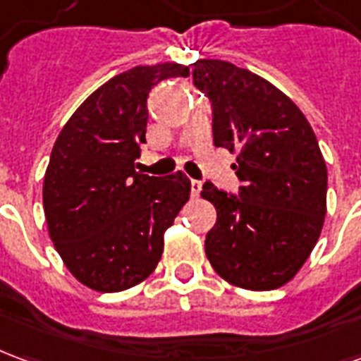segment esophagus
Masks as SVG:
<instances>
[{
    "mask_svg": "<svg viewBox=\"0 0 361 361\" xmlns=\"http://www.w3.org/2000/svg\"><path fill=\"white\" fill-rule=\"evenodd\" d=\"M201 189H203V183H201V181H197V180H193L191 181V197H199V193H201Z\"/></svg>",
    "mask_w": 361,
    "mask_h": 361,
    "instance_id": "34e87169",
    "label": "esophagus"
}]
</instances>
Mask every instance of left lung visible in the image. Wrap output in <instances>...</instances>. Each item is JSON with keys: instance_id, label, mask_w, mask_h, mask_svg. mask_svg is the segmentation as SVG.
<instances>
[{"instance_id": "left-lung-1", "label": "left lung", "mask_w": 361, "mask_h": 361, "mask_svg": "<svg viewBox=\"0 0 361 361\" xmlns=\"http://www.w3.org/2000/svg\"><path fill=\"white\" fill-rule=\"evenodd\" d=\"M193 79L212 102L214 145L238 154L240 197L204 183L216 209L204 253L220 279L243 290H274L294 279L326 214V166L302 110L247 69L199 59Z\"/></svg>"}]
</instances>
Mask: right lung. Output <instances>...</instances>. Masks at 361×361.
<instances>
[{"mask_svg": "<svg viewBox=\"0 0 361 361\" xmlns=\"http://www.w3.org/2000/svg\"><path fill=\"white\" fill-rule=\"evenodd\" d=\"M176 63L116 75L75 110L51 149L42 188L48 234L63 265L96 292H121L154 271L164 232L189 201L191 181L135 170L157 82L188 77Z\"/></svg>", "mask_w": 361, "mask_h": 361, "instance_id": "add662e5", "label": "right lung"}]
</instances>
